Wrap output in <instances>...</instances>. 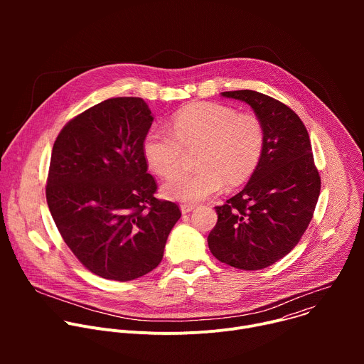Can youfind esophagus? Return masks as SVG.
Listing matches in <instances>:
<instances>
[{
    "label": "esophagus",
    "instance_id": "esophagus-1",
    "mask_svg": "<svg viewBox=\"0 0 364 364\" xmlns=\"http://www.w3.org/2000/svg\"><path fill=\"white\" fill-rule=\"evenodd\" d=\"M194 204H181L180 205V210H181V213L183 215H187V213H190V212H193L194 210Z\"/></svg>",
    "mask_w": 364,
    "mask_h": 364
}]
</instances>
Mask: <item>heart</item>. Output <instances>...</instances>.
<instances>
[{
    "mask_svg": "<svg viewBox=\"0 0 364 364\" xmlns=\"http://www.w3.org/2000/svg\"><path fill=\"white\" fill-rule=\"evenodd\" d=\"M264 128L250 114H237L219 103H191L171 118V131L152 127L144 136L142 154L149 168L161 177L180 166L184 149L198 146L197 170L168 178L161 190L166 198L191 204L216 194L222 184L235 187L256 168L264 148Z\"/></svg>",
    "mask_w": 364,
    "mask_h": 364,
    "instance_id": "1",
    "label": "heart"
}]
</instances>
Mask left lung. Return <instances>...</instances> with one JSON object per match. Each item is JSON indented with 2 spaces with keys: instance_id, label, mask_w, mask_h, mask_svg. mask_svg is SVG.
I'll use <instances>...</instances> for the list:
<instances>
[{
  "instance_id": "obj_1",
  "label": "left lung",
  "mask_w": 364,
  "mask_h": 364,
  "mask_svg": "<svg viewBox=\"0 0 364 364\" xmlns=\"http://www.w3.org/2000/svg\"><path fill=\"white\" fill-rule=\"evenodd\" d=\"M222 96L247 103L265 138L247 184L215 207L218 223L207 243L223 264L264 269L299 242L313 219L321 180L306 128L291 108L255 90L222 92Z\"/></svg>"
}]
</instances>
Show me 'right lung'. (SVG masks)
I'll return each instance as SVG.
<instances>
[{"label": "right lung", "instance_id": "add662e5", "mask_svg": "<svg viewBox=\"0 0 364 364\" xmlns=\"http://www.w3.org/2000/svg\"><path fill=\"white\" fill-rule=\"evenodd\" d=\"M152 121L142 97L107 99L68 122L51 151V218L82 265L105 279L157 268L181 216L176 203L154 197L142 154Z\"/></svg>", "mask_w": 364, "mask_h": 364}]
</instances>
